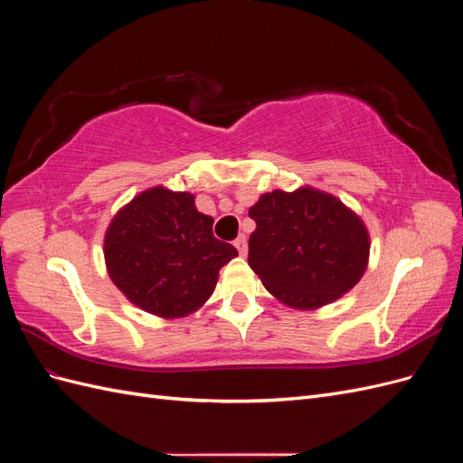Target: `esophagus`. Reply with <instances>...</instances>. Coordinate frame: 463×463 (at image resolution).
<instances>
[{"label": "esophagus", "mask_w": 463, "mask_h": 463, "mask_svg": "<svg viewBox=\"0 0 463 463\" xmlns=\"http://www.w3.org/2000/svg\"><path fill=\"white\" fill-rule=\"evenodd\" d=\"M233 245H235V249L240 250V255L241 257H245L247 255V237L245 235H240L237 237V240L233 241Z\"/></svg>", "instance_id": "esophagus-1"}]
</instances>
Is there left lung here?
Instances as JSON below:
<instances>
[{
	"mask_svg": "<svg viewBox=\"0 0 463 463\" xmlns=\"http://www.w3.org/2000/svg\"><path fill=\"white\" fill-rule=\"evenodd\" d=\"M249 216L257 223L249 237V266L289 307L317 309L340 299L367 269V228L328 193H264Z\"/></svg>",
	"mask_w": 463,
	"mask_h": 463,
	"instance_id": "1",
	"label": "left lung"
}]
</instances>
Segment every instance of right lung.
<instances>
[{
  "mask_svg": "<svg viewBox=\"0 0 463 463\" xmlns=\"http://www.w3.org/2000/svg\"><path fill=\"white\" fill-rule=\"evenodd\" d=\"M214 220L189 193L148 189L111 220L104 257L111 282L133 305L164 318L185 317L213 296L237 249L216 240Z\"/></svg>",
  "mask_w": 463,
  "mask_h": 463,
  "instance_id": "add662e5",
  "label": "right lung"
}]
</instances>
